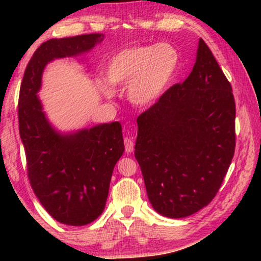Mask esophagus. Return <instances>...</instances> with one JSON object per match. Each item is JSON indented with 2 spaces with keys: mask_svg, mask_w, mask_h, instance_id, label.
<instances>
[{
  "mask_svg": "<svg viewBox=\"0 0 261 261\" xmlns=\"http://www.w3.org/2000/svg\"><path fill=\"white\" fill-rule=\"evenodd\" d=\"M124 145H125V152L126 153H131L132 151H134L135 144H134V141H132L131 138H127V137H125Z\"/></svg>",
  "mask_w": 261,
  "mask_h": 261,
  "instance_id": "1",
  "label": "esophagus"
}]
</instances>
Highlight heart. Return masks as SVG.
<instances>
[{"label": "heart", "instance_id": "obj_1", "mask_svg": "<svg viewBox=\"0 0 261 261\" xmlns=\"http://www.w3.org/2000/svg\"><path fill=\"white\" fill-rule=\"evenodd\" d=\"M179 68V53L167 42L151 46H134L115 54L105 68V79L100 84L102 93L110 98L109 86L127 84V99L138 107L155 103L173 83Z\"/></svg>", "mask_w": 261, "mask_h": 261}]
</instances>
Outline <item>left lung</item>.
Instances as JSON below:
<instances>
[{
  "label": "left lung",
  "mask_w": 261,
  "mask_h": 261,
  "mask_svg": "<svg viewBox=\"0 0 261 261\" xmlns=\"http://www.w3.org/2000/svg\"><path fill=\"white\" fill-rule=\"evenodd\" d=\"M230 83L199 39L189 77L137 118L135 156L152 207L180 219L213 200L235 152Z\"/></svg>",
  "instance_id": "obj_1"
}]
</instances>
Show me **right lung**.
I'll return each mask as SVG.
<instances>
[{
    "label": "right lung",
    "mask_w": 261,
    "mask_h": 261,
    "mask_svg": "<svg viewBox=\"0 0 261 261\" xmlns=\"http://www.w3.org/2000/svg\"><path fill=\"white\" fill-rule=\"evenodd\" d=\"M103 34L50 39L34 51L21 82L18 120L35 196L56 221L85 226L102 213L114 167L124 152L122 126L103 123L72 132L56 130L38 93L46 65L93 49Z\"/></svg>",
    "instance_id": "right-lung-1"
}]
</instances>
